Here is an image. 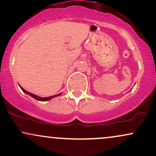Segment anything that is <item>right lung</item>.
I'll list each match as a JSON object with an SVG mask.
<instances>
[{"label":"right lung","instance_id":"add662e5","mask_svg":"<svg viewBox=\"0 0 156 156\" xmlns=\"http://www.w3.org/2000/svg\"><path fill=\"white\" fill-rule=\"evenodd\" d=\"M20 88H21V89H22V90H23V92H24L25 93H26V94H29L30 96H31L32 98H34V99L37 100V101H49V100H51V98H54V97H55V96L60 95V94H57V95H53V96L48 97V98H39V97L35 95V94H32V93H30V92H27L26 90H25V89H23V88H22V87H20Z\"/></svg>","mask_w":156,"mask_h":156}]
</instances>
